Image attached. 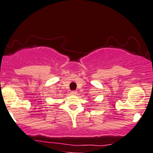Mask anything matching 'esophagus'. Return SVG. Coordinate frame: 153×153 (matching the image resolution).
Wrapping results in <instances>:
<instances>
[{
    "label": "esophagus",
    "mask_w": 153,
    "mask_h": 153,
    "mask_svg": "<svg viewBox=\"0 0 153 153\" xmlns=\"http://www.w3.org/2000/svg\"><path fill=\"white\" fill-rule=\"evenodd\" d=\"M77 94H78V92H77L76 91H71V94H72V95H76Z\"/></svg>",
    "instance_id": "1"
}]
</instances>
